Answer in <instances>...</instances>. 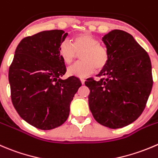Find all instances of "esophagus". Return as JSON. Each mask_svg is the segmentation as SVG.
<instances>
[{
    "mask_svg": "<svg viewBox=\"0 0 158 158\" xmlns=\"http://www.w3.org/2000/svg\"><path fill=\"white\" fill-rule=\"evenodd\" d=\"M80 81H81V82H82V84H84L85 83V79H84V78H80Z\"/></svg>",
    "mask_w": 158,
    "mask_h": 158,
    "instance_id": "esophagus-1",
    "label": "esophagus"
}]
</instances>
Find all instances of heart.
Listing matches in <instances>:
<instances>
[{"instance_id":"b5f03b06","label":"heart","mask_w":158,"mask_h":158,"mask_svg":"<svg viewBox=\"0 0 158 158\" xmlns=\"http://www.w3.org/2000/svg\"><path fill=\"white\" fill-rule=\"evenodd\" d=\"M82 53L81 62L69 67L67 73L69 76L85 77L91 74L95 69H101L107 64L109 52L107 48L99 44L97 38L89 33L77 35L73 39V45L68 40L61 43L59 54L66 64H71L76 57V52Z\"/></svg>"}]
</instances>
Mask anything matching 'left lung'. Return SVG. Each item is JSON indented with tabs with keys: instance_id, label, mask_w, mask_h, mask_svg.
Masks as SVG:
<instances>
[{
	"instance_id": "8db88e82",
	"label": "left lung",
	"mask_w": 158,
	"mask_h": 158,
	"mask_svg": "<svg viewBox=\"0 0 158 158\" xmlns=\"http://www.w3.org/2000/svg\"><path fill=\"white\" fill-rule=\"evenodd\" d=\"M109 60L99 81L88 79L89 106L95 120L111 129L135 121L146 106L153 85L149 56L131 34L113 30L102 38Z\"/></svg>"
}]
</instances>
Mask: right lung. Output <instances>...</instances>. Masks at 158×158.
<instances>
[{
	"label": "right lung",
	"instance_id": "1",
	"mask_svg": "<svg viewBox=\"0 0 158 158\" xmlns=\"http://www.w3.org/2000/svg\"><path fill=\"white\" fill-rule=\"evenodd\" d=\"M68 36L62 30L43 31L26 37L17 47L9 68L11 100L19 116L44 131L68 119L70 104L82 82L66 72L59 46Z\"/></svg>",
	"mask_w": 158,
	"mask_h": 158
}]
</instances>
